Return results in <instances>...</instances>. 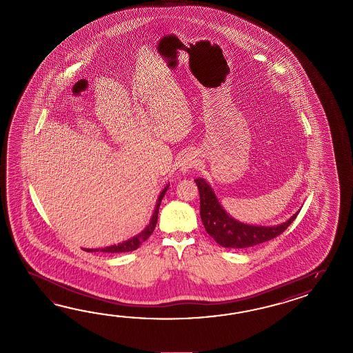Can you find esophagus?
I'll list each match as a JSON object with an SVG mask.
<instances>
[{"label": "esophagus", "instance_id": "esophagus-1", "mask_svg": "<svg viewBox=\"0 0 353 353\" xmlns=\"http://www.w3.org/2000/svg\"><path fill=\"white\" fill-rule=\"evenodd\" d=\"M195 164H196V158H195L194 154L193 152H185L183 155V158L180 159V170L183 173H187L192 168H194Z\"/></svg>", "mask_w": 353, "mask_h": 353}]
</instances>
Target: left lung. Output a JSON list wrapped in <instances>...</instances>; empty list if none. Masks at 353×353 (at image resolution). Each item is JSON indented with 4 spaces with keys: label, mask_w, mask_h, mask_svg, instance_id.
<instances>
[{
    "label": "left lung",
    "mask_w": 353,
    "mask_h": 353,
    "mask_svg": "<svg viewBox=\"0 0 353 353\" xmlns=\"http://www.w3.org/2000/svg\"><path fill=\"white\" fill-rule=\"evenodd\" d=\"M201 196V218L205 231L218 245L228 248H252L272 240L285 231L298 216L299 210L278 225H255L242 223L231 217L218 202L214 190L202 179H194Z\"/></svg>",
    "instance_id": "1"
}]
</instances>
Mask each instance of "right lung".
I'll list each match as a JSON object with an SVG mask.
<instances>
[{
    "mask_svg": "<svg viewBox=\"0 0 353 353\" xmlns=\"http://www.w3.org/2000/svg\"><path fill=\"white\" fill-rule=\"evenodd\" d=\"M168 188H169V183H168L166 187L160 192L158 201H157V204H155V210L152 212V216H151L150 218V222H149V225L143 228L141 232L137 233L134 237L123 241V242H121V243H117V245L107 246V248H83V250L87 251V252H98V251H101V252L114 254V252H128V251H134L136 248H140V245L148 240V239L150 237L151 233L154 232V230H155V225H157V222H158L159 207H160V204H161V201H163V198H164V195H165Z\"/></svg>",
    "mask_w": 353,
    "mask_h": 353,
    "instance_id": "1",
    "label": "right lung"
}]
</instances>
